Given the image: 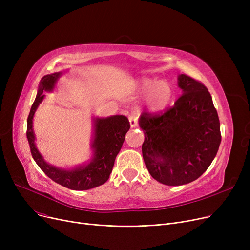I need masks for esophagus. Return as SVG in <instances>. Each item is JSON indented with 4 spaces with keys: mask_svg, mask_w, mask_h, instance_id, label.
I'll list each match as a JSON object with an SVG mask.
<instances>
[{
    "mask_svg": "<svg viewBox=\"0 0 250 250\" xmlns=\"http://www.w3.org/2000/svg\"><path fill=\"white\" fill-rule=\"evenodd\" d=\"M128 121H129L130 127H136L138 125V115L136 113L130 114L128 116Z\"/></svg>",
    "mask_w": 250,
    "mask_h": 250,
    "instance_id": "obj_1",
    "label": "esophagus"
}]
</instances>
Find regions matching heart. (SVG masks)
I'll use <instances>...</instances> for the list:
<instances>
[{"instance_id": "b5f03b06", "label": "heart", "mask_w": 250, "mask_h": 250, "mask_svg": "<svg viewBox=\"0 0 250 250\" xmlns=\"http://www.w3.org/2000/svg\"><path fill=\"white\" fill-rule=\"evenodd\" d=\"M136 91L140 95H146V106L152 112L164 110L173 96V89L167 81L150 77L140 78Z\"/></svg>"}]
</instances>
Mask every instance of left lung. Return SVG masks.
<instances>
[{
	"label": "left lung",
	"mask_w": 250,
	"mask_h": 250,
	"mask_svg": "<svg viewBox=\"0 0 250 250\" xmlns=\"http://www.w3.org/2000/svg\"><path fill=\"white\" fill-rule=\"evenodd\" d=\"M182 95L161 115L145 113L143 158L151 176L165 186L198 179L213 162L221 143L220 122L209 92L187 75H178Z\"/></svg>",
	"instance_id": "left-lung-1"
}]
</instances>
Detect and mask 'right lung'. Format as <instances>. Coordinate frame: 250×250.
<instances>
[{"instance_id":"right-lung-1","label":"right lung","mask_w":250,"mask_h":250,"mask_svg":"<svg viewBox=\"0 0 250 250\" xmlns=\"http://www.w3.org/2000/svg\"><path fill=\"white\" fill-rule=\"evenodd\" d=\"M62 72L45 75L39 83L36 98L27 118V140L36 164L55 182L73 190H87L97 188L106 182L112 171L114 160L121 151L125 134L130 125L124 115L107 117H93V137L91 142L92 157L88 163L64 169L47 163L38 151L33 130V117L45 95L44 92L55 90Z\"/></svg>"}]
</instances>
